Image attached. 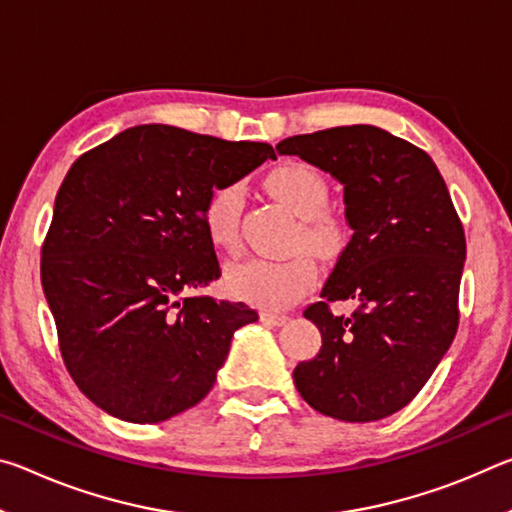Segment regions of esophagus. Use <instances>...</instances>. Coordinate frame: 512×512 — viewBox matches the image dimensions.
<instances>
[{"instance_id": "34e87169", "label": "esophagus", "mask_w": 512, "mask_h": 512, "mask_svg": "<svg viewBox=\"0 0 512 512\" xmlns=\"http://www.w3.org/2000/svg\"><path fill=\"white\" fill-rule=\"evenodd\" d=\"M262 320L266 325H275V327H280V325H284L289 320V316H284V314H273V311H262Z\"/></svg>"}]
</instances>
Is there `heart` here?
I'll list each match as a JSON object with an SVG mask.
<instances>
[{"label":"heart","mask_w":512,"mask_h":512,"mask_svg":"<svg viewBox=\"0 0 512 512\" xmlns=\"http://www.w3.org/2000/svg\"><path fill=\"white\" fill-rule=\"evenodd\" d=\"M266 189L275 201L298 216L293 246H307L320 255H336L348 244V219L327 205L329 187L323 173L307 162L277 164L266 176ZM244 207V187L228 180L212 187L203 203V228L207 239L221 250L239 246V216ZM307 248L282 259L250 257L228 268L225 287L230 296L262 309H284L316 287L320 268Z\"/></svg>","instance_id":"obj_1"}]
</instances>
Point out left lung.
I'll list each match as a JSON object with an SVG mask.
<instances>
[{"label":"left lung","instance_id":"8db88e82","mask_svg":"<svg viewBox=\"0 0 512 512\" xmlns=\"http://www.w3.org/2000/svg\"><path fill=\"white\" fill-rule=\"evenodd\" d=\"M339 180L350 244L305 316L323 334L293 370L311 409L375 422L404 409L445 357L458 329L465 232L433 160L377 126H336L275 146ZM354 299L350 317L331 302Z\"/></svg>","mask_w":512,"mask_h":512}]
</instances>
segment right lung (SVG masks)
<instances>
[{"instance_id": "1", "label": "right lung", "mask_w": 512, "mask_h": 512, "mask_svg": "<svg viewBox=\"0 0 512 512\" xmlns=\"http://www.w3.org/2000/svg\"><path fill=\"white\" fill-rule=\"evenodd\" d=\"M268 158L266 142L144 124L67 171L40 277L65 368L99 409L153 424L212 391L232 334L257 311L192 296L221 277L203 203Z\"/></svg>"}]
</instances>
